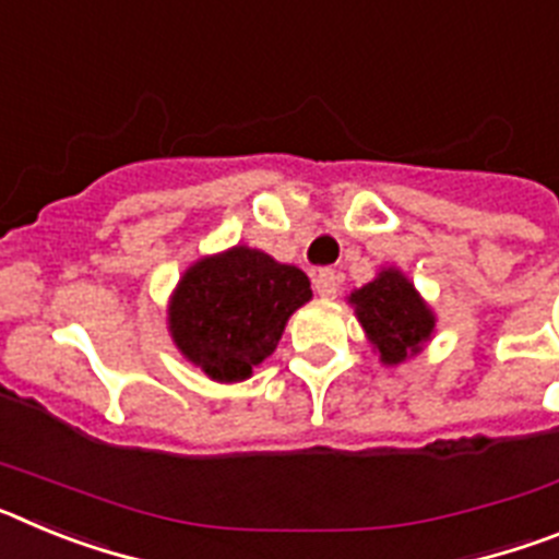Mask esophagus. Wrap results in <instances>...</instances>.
I'll list each match as a JSON object with an SVG mask.
<instances>
[{"instance_id": "1", "label": "esophagus", "mask_w": 559, "mask_h": 559, "mask_svg": "<svg viewBox=\"0 0 559 559\" xmlns=\"http://www.w3.org/2000/svg\"><path fill=\"white\" fill-rule=\"evenodd\" d=\"M313 288L322 299H333V296L338 294V276H335V271L330 269L319 271V274L313 276Z\"/></svg>"}]
</instances>
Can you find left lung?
Masks as SVG:
<instances>
[{"mask_svg": "<svg viewBox=\"0 0 559 559\" xmlns=\"http://www.w3.org/2000/svg\"><path fill=\"white\" fill-rule=\"evenodd\" d=\"M383 367L417 358L437 333V313L397 265H386L347 296Z\"/></svg>", "mask_w": 559, "mask_h": 559, "instance_id": "8db88e82", "label": "left lung"}]
</instances>
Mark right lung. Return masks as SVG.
Returning <instances> with one entry per match:
<instances>
[{
	"mask_svg": "<svg viewBox=\"0 0 559 559\" xmlns=\"http://www.w3.org/2000/svg\"><path fill=\"white\" fill-rule=\"evenodd\" d=\"M310 299L302 269L231 246L187 265L167 299V333L206 378L240 383L274 353L290 316Z\"/></svg>",
	"mask_w": 559,
	"mask_h": 559,
	"instance_id": "add662e5",
	"label": "right lung"
}]
</instances>
